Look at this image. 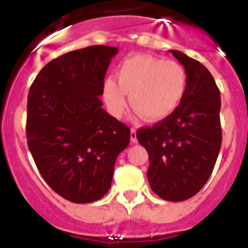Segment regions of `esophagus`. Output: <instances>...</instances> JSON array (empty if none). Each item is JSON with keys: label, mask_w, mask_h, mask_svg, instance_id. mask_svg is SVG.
Instances as JSON below:
<instances>
[{"label": "esophagus", "mask_w": 248, "mask_h": 248, "mask_svg": "<svg viewBox=\"0 0 248 248\" xmlns=\"http://www.w3.org/2000/svg\"><path fill=\"white\" fill-rule=\"evenodd\" d=\"M130 137H131V142H134V143H136V142H137L136 130H135V128H131V134H130Z\"/></svg>", "instance_id": "obj_1"}]
</instances>
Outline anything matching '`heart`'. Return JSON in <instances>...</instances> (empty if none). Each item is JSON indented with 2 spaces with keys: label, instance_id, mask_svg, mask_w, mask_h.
<instances>
[{
  "label": "heart",
  "instance_id": "1",
  "mask_svg": "<svg viewBox=\"0 0 248 248\" xmlns=\"http://www.w3.org/2000/svg\"><path fill=\"white\" fill-rule=\"evenodd\" d=\"M188 91V73L174 60L151 55L126 58L117 68V80L103 82V99L114 117H122L128 97L139 114L151 122L163 121L180 107Z\"/></svg>",
  "mask_w": 248,
  "mask_h": 248
}]
</instances>
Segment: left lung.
<instances>
[{
    "label": "left lung",
    "mask_w": 248,
    "mask_h": 248,
    "mask_svg": "<svg viewBox=\"0 0 248 248\" xmlns=\"http://www.w3.org/2000/svg\"><path fill=\"white\" fill-rule=\"evenodd\" d=\"M170 53L188 73L180 107L153 127L136 132L149 154L150 188L160 198L183 202L204 186L222 143L220 93L209 70L178 50Z\"/></svg>",
    "instance_id": "obj_1"
}]
</instances>
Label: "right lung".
Segmentation results:
<instances>
[{
    "mask_svg": "<svg viewBox=\"0 0 248 248\" xmlns=\"http://www.w3.org/2000/svg\"><path fill=\"white\" fill-rule=\"evenodd\" d=\"M114 46L93 45L51 60L31 84L26 136L44 180L73 203L101 199L111 188L130 128L99 99Z\"/></svg>",
    "mask_w": 248,
    "mask_h": 248,
    "instance_id": "1",
    "label": "right lung"
}]
</instances>
